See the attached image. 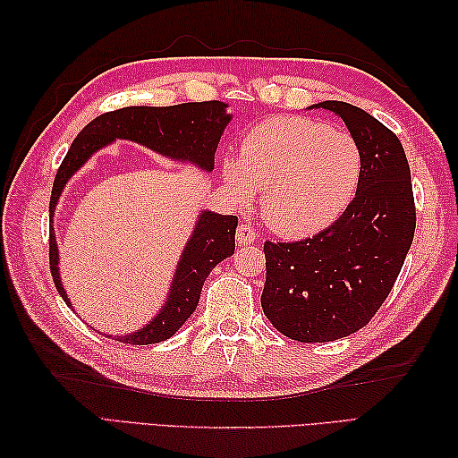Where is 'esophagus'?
Returning a JSON list of instances; mask_svg holds the SVG:
<instances>
[{"mask_svg": "<svg viewBox=\"0 0 458 458\" xmlns=\"http://www.w3.org/2000/svg\"><path fill=\"white\" fill-rule=\"evenodd\" d=\"M236 240L240 246H250L258 242V232L250 226V224H240L236 230Z\"/></svg>", "mask_w": 458, "mask_h": 458, "instance_id": "1", "label": "esophagus"}]
</instances>
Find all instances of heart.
Listing matches in <instances>:
<instances>
[{
  "mask_svg": "<svg viewBox=\"0 0 458 458\" xmlns=\"http://www.w3.org/2000/svg\"><path fill=\"white\" fill-rule=\"evenodd\" d=\"M362 155L343 130L307 118H271L242 140L238 161L224 163V181L238 200L259 191L269 228L305 238L328 228L352 202Z\"/></svg>",
  "mask_w": 458,
  "mask_h": 458,
  "instance_id": "heart-1",
  "label": "heart"
}]
</instances>
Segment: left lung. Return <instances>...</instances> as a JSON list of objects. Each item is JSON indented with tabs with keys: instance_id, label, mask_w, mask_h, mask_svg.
<instances>
[{
	"instance_id": "left-lung-1",
	"label": "left lung",
	"mask_w": 458,
	"mask_h": 458,
	"mask_svg": "<svg viewBox=\"0 0 458 458\" xmlns=\"http://www.w3.org/2000/svg\"><path fill=\"white\" fill-rule=\"evenodd\" d=\"M336 114L362 155L356 197L336 222L301 242H266L261 307L281 335L330 343L369 323L400 276L415 234L411 173L397 135L352 104Z\"/></svg>"
}]
</instances>
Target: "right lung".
<instances>
[{
	"label": "right lung",
	"mask_w": 458,
	"mask_h": 458,
	"mask_svg": "<svg viewBox=\"0 0 458 458\" xmlns=\"http://www.w3.org/2000/svg\"><path fill=\"white\" fill-rule=\"evenodd\" d=\"M226 108L228 104L216 100L163 106V108L130 106V108L98 115L76 135L56 171L51 204H48V212H51V220H48V230H51V234H48V261H51V274L56 291L68 307H71V301L66 297L61 274H58V248L53 216L56 202L72 174L96 151H100L115 140L135 141L153 153L163 155V157L197 165L199 169L210 173L214 169V153H216L218 141L232 120V114H228ZM236 226V216H230V214L224 216V214L202 210L187 246L182 250L167 301L163 303L159 313L138 333L115 336V340L125 344H157L177 333L197 309L202 285L210 271L220 261L234 254Z\"/></svg>",
	"instance_id": "obj_1"
}]
</instances>
